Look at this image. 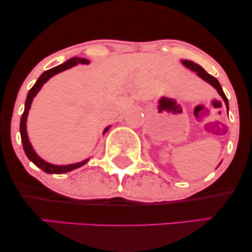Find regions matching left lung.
Listing matches in <instances>:
<instances>
[{"mask_svg": "<svg viewBox=\"0 0 252 252\" xmlns=\"http://www.w3.org/2000/svg\"><path fill=\"white\" fill-rule=\"evenodd\" d=\"M181 63H182V65L186 66L187 68H189V70L194 71L195 73L201 78V79H204L205 82H207L209 84H211V85H212L213 88H215L217 91H218V94H220L222 99H224L225 105H226L227 111H228V100H227L226 96H225L224 91H222L220 84H219L218 80H217V78H215L213 76H211V74L207 73V72L205 71L200 65H198V63H193V62H190V60H181Z\"/></svg>", "mask_w": 252, "mask_h": 252, "instance_id": "1", "label": "left lung"}]
</instances>
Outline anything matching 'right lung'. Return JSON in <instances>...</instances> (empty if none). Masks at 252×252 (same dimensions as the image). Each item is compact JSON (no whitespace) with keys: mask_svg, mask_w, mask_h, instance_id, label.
<instances>
[{"mask_svg":"<svg viewBox=\"0 0 252 252\" xmlns=\"http://www.w3.org/2000/svg\"><path fill=\"white\" fill-rule=\"evenodd\" d=\"M90 63L89 60L84 59V58L74 57V58H71V59H68L67 62L62 63V65L56 66V67L51 68V70L45 71L41 76L39 77V79L36 80V83L34 84L33 88L30 90V92H28V94H27V98H26L25 111H24V114H22L21 122H20V134H21V141H22V144H24V150H25L26 155H27V158H30L32 162L35 164V166L39 167V168H41L43 172L48 173V174H62V173L71 172V170L79 168V167L84 166V164L88 162L89 158L82 161V162L66 164V166H58V164H52V163L46 162V161H43L42 158L36 154L35 150H34L33 147H32L30 140H28L26 122H27V116H28V111H30V109H31V104H32V102H33V98L36 96L37 92H39L40 89L42 88L43 84L47 82L51 77H53L54 74L67 70V68L73 67V66L78 65V63ZM109 128L110 126H106L103 134H105V132L109 130Z\"/></svg>","mask_w":252,"mask_h":252,"instance_id":"add662e5","label":"right lung"}]
</instances>
